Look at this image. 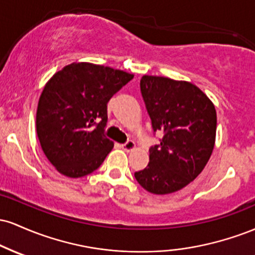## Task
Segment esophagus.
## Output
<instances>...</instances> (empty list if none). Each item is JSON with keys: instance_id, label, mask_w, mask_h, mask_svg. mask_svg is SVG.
I'll return each instance as SVG.
<instances>
[{"instance_id": "obj_1", "label": "esophagus", "mask_w": 255, "mask_h": 255, "mask_svg": "<svg viewBox=\"0 0 255 255\" xmlns=\"http://www.w3.org/2000/svg\"><path fill=\"white\" fill-rule=\"evenodd\" d=\"M121 147H122V150H125L126 152H130L135 148V142L129 140V141H127L126 144H122Z\"/></svg>"}]
</instances>
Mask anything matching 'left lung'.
<instances>
[{
  "mask_svg": "<svg viewBox=\"0 0 255 255\" xmlns=\"http://www.w3.org/2000/svg\"><path fill=\"white\" fill-rule=\"evenodd\" d=\"M140 90L153 131L163 137L150 148L147 166L134 176L152 194H170L195 180L209 162L217 114L210 98L188 81L144 75Z\"/></svg>",
  "mask_w": 255,
  "mask_h": 255,
  "instance_id": "1",
  "label": "left lung"
}]
</instances>
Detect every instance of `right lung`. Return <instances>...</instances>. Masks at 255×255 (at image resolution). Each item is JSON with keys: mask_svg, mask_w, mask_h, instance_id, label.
I'll list each match as a JSON object with an SVG mask.
<instances>
[{"mask_svg": "<svg viewBox=\"0 0 255 255\" xmlns=\"http://www.w3.org/2000/svg\"><path fill=\"white\" fill-rule=\"evenodd\" d=\"M133 77L101 64L73 62L45 84L37 108V135L58 172L77 178L101 166L114 147L104 135L107 104Z\"/></svg>", "mask_w": 255, "mask_h": 255, "instance_id": "obj_1", "label": "right lung"}]
</instances>
